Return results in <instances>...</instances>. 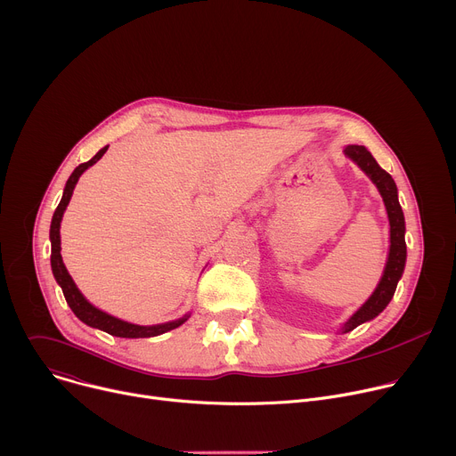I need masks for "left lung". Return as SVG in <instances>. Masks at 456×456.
Listing matches in <instances>:
<instances>
[{"mask_svg": "<svg viewBox=\"0 0 456 456\" xmlns=\"http://www.w3.org/2000/svg\"><path fill=\"white\" fill-rule=\"evenodd\" d=\"M346 156L354 161L369 177L370 181L378 186L383 202L387 206L388 213V222H390V252H388V261L383 272V277L370 295V298L365 302V305L349 319V322L344 326V333L353 331L360 324L378 317L394 297L397 281L403 275L404 270V261H406V241H404V216L403 209L397 200V188L394 179L376 163V159L370 156V151L365 146L358 144H349L346 150Z\"/></svg>", "mask_w": 456, "mask_h": 456, "instance_id": "8db88e82", "label": "left lung"}]
</instances>
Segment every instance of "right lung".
<instances>
[{
    "label": "right lung",
    "mask_w": 456,
    "mask_h": 456,
    "mask_svg": "<svg viewBox=\"0 0 456 456\" xmlns=\"http://www.w3.org/2000/svg\"><path fill=\"white\" fill-rule=\"evenodd\" d=\"M109 146L102 148L98 154L87 161V163H82L80 167L75 168V172L71 174V177L68 179L66 183V188H64V195L61 199V204L57 206L55 213H53V218H52V227H50V240H52V270H53V275L57 279V282L61 284L62 288V293L66 297V302L69 305V308L73 310V314L87 326L91 328H98L112 337H119V338H148V337H158V335H163L167 331H172L175 328H179L181 324H184L188 321V315L179 319V321H174V322H168V324H159V326H135V324H128V322H123L116 317H110L103 312H100L98 308H94L93 305H89V302L86 300V297L80 293V289L77 288V284L73 282L71 275L68 273L64 263H62V256H61V220H62V215L71 200V195H73V190L78 183V177L89 168L93 167L103 154L107 151Z\"/></svg>",
    "instance_id": "obj_1"
}]
</instances>
